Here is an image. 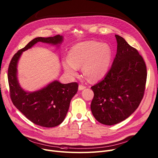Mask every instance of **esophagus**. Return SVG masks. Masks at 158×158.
I'll list each match as a JSON object with an SVG mask.
<instances>
[{
  "mask_svg": "<svg viewBox=\"0 0 158 158\" xmlns=\"http://www.w3.org/2000/svg\"><path fill=\"white\" fill-rule=\"evenodd\" d=\"M85 88H86V86L83 85H81V84H80L79 86H78V89H79V90H83V89H84Z\"/></svg>",
  "mask_w": 158,
  "mask_h": 158,
  "instance_id": "obj_1",
  "label": "esophagus"
}]
</instances>
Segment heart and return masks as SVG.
Segmentation results:
<instances>
[{
  "label": "heart",
  "instance_id": "1",
  "mask_svg": "<svg viewBox=\"0 0 158 158\" xmlns=\"http://www.w3.org/2000/svg\"><path fill=\"white\" fill-rule=\"evenodd\" d=\"M69 60L63 64L68 75H77L78 68L83 66V73L90 80H98L108 73L112 59L110 46L98 41H85L77 44L68 53Z\"/></svg>",
  "mask_w": 158,
  "mask_h": 158
}]
</instances>
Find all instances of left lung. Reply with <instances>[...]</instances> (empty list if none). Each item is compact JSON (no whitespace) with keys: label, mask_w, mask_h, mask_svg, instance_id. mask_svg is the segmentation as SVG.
<instances>
[{"label":"left lung","mask_w":158,"mask_h":158,"mask_svg":"<svg viewBox=\"0 0 158 158\" xmlns=\"http://www.w3.org/2000/svg\"><path fill=\"white\" fill-rule=\"evenodd\" d=\"M117 50L112 66L105 78L91 87L94 98L92 113L100 123L114 125L130 116L143 99L147 68L138 50L115 35Z\"/></svg>","instance_id":"left-lung-1"}]
</instances>
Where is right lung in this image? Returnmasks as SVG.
Wrapping results in <instances>:
<instances>
[{
	"instance_id": "right-lung-1",
	"label": "right lung",
	"mask_w": 158,
	"mask_h": 158,
	"mask_svg": "<svg viewBox=\"0 0 158 158\" xmlns=\"http://www.w3.org/2000/svg\"><path fill=\"white\" fill-rule=\"evenodd\" d=\"M62 41L63 37L60 35L32 40L13 55L7 71L9 95L13 105L32 123L45 127H55L63 122L71 100L78 91V83L62 84L55 80L41 90L28 92L18 81L17 63L22 52L38 42L57 44Z\"/></svg>"
}]
</instances>
